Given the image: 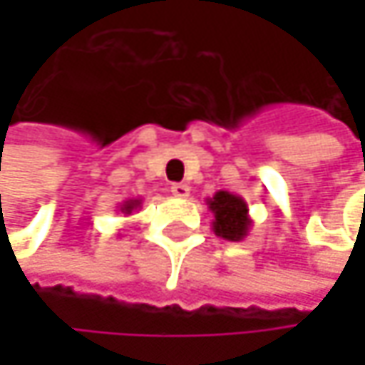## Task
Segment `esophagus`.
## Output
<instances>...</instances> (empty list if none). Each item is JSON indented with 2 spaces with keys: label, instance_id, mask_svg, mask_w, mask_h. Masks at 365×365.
Returning <instances> with one entry per match:
<instances>
[{
  "label": "esophagus",
  "instance_id": "obj_1",
  "mask_svg": "<svg viewBox=\"0 0 365 365\" xmlns=\"http://www.w3.org/2000/svg\"><path fill=\"white\" fill-rule=\"evenodd\" d=\"M171 194L178 198H187L190 196V185L187 183H173L171 185Z\"/></svg>",
  "mask_w": 365,
  "mask_h": 365
}]
</instances>
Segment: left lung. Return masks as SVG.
Returning <instances> with one entry per match:
<instances>
[{"instance_id": "left-lung-1", "label": "left lung", "mask_w": 365, "mask_h": 365, "mask_svg": "<svg viewBox=\"0 0 365 365\" xmlns=\"http://www.w3.org/2000/svg\"><path fill=\"white\" fill-rule=\"evenodd\" d=\"M207 207L213 213L211 226L220 239L243 241L250 235L254 220L250 217V207L243 196L220 190L213 198H207Z\"/></svg>"}]
</instances>
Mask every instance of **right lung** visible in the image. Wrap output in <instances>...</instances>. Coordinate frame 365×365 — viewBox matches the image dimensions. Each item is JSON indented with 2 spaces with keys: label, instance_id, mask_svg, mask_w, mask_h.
I'll return each instance as SVG.
<instances>
[{
  "label": "right lung",
  "instance_id": "add662e5",
  "mask_svg": "<svg viewBox=\"0 0 365 365\" xmlns=\"http://www.w3.org/2000/svg\"><path fill=\"white\" fill-rule=\"evenodd\" d=\"M141 207V198H128V200H124L120 207H118V211L120 213H124V215H130L135 209H139Z\"/></svg>",
  "mask_w": 365,
  "mask_h": 365
}]
</instances>
